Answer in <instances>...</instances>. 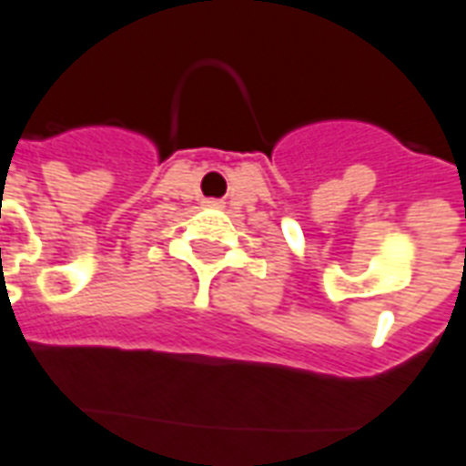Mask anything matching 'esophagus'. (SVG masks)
<instances>
[{
  "instance_id": "esophagus-1",
  "label": "esophagus",
  "mask_w": 466,
  "mask_h": 466,
  "mask_svg": "<svg viewBox=\"0 0 466 466\" xmlns=\"http://www.w3.org/2000/svg\"><path fill=\"white\" fill-rule=\"evenodd\" d=\"M212 205H217V202H212Z\"/></svg>"
}]
</instances>
